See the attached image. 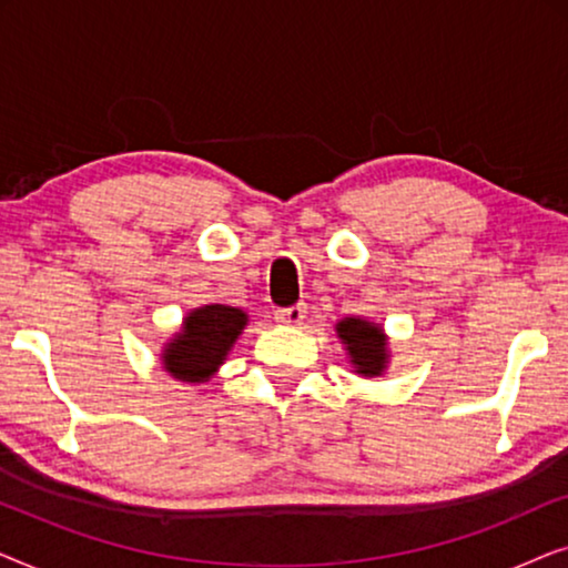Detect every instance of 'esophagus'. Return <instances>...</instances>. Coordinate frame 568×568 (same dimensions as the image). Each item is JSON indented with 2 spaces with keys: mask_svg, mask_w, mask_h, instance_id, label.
Listing matches in <instances>:
<instances>
[{
  "mask_svg": "<svg viewBox=\"0 0 568 568\" xmlns=\"http://www.w3.org/2000/svg\"><path fill=\"white\" fill-rule=\"evenodd\" d=\"M305 315H307L305 302H297V305L276 310V321L284 323V325H302V321H305Z\"/></svg>",
  "mask_w": 568,
  "mask_h": 568,
  "instance_id": "esophagus-1",
  "label": "esophagus"
}]
</instances>
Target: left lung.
Listing matches in <instances>:
<instances>
[{
  "label": "left lung",
  "mask_w": 568,
  "mask_h": 568,
  "mask_svg": "<svg viewBox=\"0 0 568 568\" xmlns=\"http://www.w3.org/2000/svg\"><path fill=\"white\" fill-rule=\"evenodd\" d=\"M338 338L344 341L352 356L356 372L362 375H379L385 369V336L375 323L359 321V317H346L338 323Z\"/></svg>",
  "instance_id": "obj_1"
}]
</instances>
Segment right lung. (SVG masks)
I'll return each mask as SVG.
<instances>
[{
  "label": "right lung",
  "instance_id": "add662e5",
  "mask_svg": "<svg viewBox=\"0 0 568 568\" xmlns=\"http://www.w3.org/2000/svg\"><path fill=\"white\" fill-rule=\"evenodd\" d=\"M245 323L247 315L237 307L206 305L193 310L185 317L183 333H178L162 354L165 369L178 379L204 383L227 356Z\"/></svg>",
  "mask_w": 568,
  "mask_h": 568
}]
</instances>
